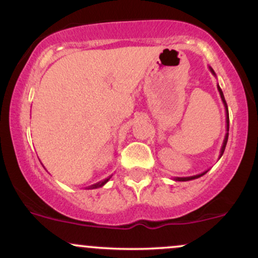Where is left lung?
<instances>
[{
	"instance_id": "obj_1",
	"label": "left lung",
	"mask_w": 258,
	"mask_h": 258,
	"mask_svg": "<svg viewBox=\"0 0 258 258\" xmlns=\"http://www.w3.org/2000/svg\"><path fill=\"white\" fill-rule=\"evenodd\" d=\"M209 69H210V72H211V74L214 76H216V74H215V72H214V69H212L211 67H209ZM217 90H218V92H220V96H221V99H222V102H223V105H224V110H226V136H224V139H223V143H222V147H221V152H220V158L222 155H223V153H224V149H226V146H227V142H228V135H229V114H228V106H227V103H226V99H224V96H223V92H222V90H221V87L220 86L217 85ZM218 158V159H220ZM209 171V170H207ZM207 171H204V172H201V173H199V174H195V176H189V177H174L173 178V180H178V182H186V180H191V179H197V178H199V177H201V176H204V174H205Z\"/></svg>"
}]
</instances>
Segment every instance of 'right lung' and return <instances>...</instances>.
I'll use <instances>...</instances> for the list:
<instances>
[{
    "label": "right lung",
    "instance_id": "obj_1",
    "mask_svg": "<svg viewBox=\"0 0 258 258\" xmlns=\"http://www.w3.org/2000/svg\"><path fill=\"white\" fill-rule=\"evenodd\" d=\"M111 178V176H109L108 178H105V179H103V180H100V182H98V183H96V184H92V185H88V186H86L85 189H97V188H100V186H103L105 184L106 182H108L109 179Z\"/></svg>",
    "mask_w": 258,
    "mask_h": 258
}]
</instances>
